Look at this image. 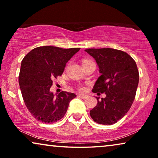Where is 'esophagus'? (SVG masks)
Returning a JSON list of instances; mask_svg holds the SVG:
<instances>
[{"mask_svg": "<svg viewBox=\"0 0 158 158\" xmlns=\"http://www.w3.org/2000/svg\"><path fill=\"white\" fill-rule=\"evenodd\" d=\"M78 96L79 97H81V98H83V99H86L88 98V96L87 95H83V94H79L78 95Z\"/></svg>", "mask_w": 158, "mask_h": 158, "instance_id": "obj_1", "label": "esophagus"}]
</instances>
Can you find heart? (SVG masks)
Instances as JSON below:
<instances>
[{"mask_svg":"<svg viewBox=\"0 0 158 158\" xmlns=\"http://www.w3.org/2000/svg\"><path fill=\"white\" fill-rule=\"evenodd\" d=\"M86 60H84V61H86ZM84 61H83V62H84ZM78 89H79V90H81V91H85L86 88H85V86L81 85H79Z\"/></svg>","mask_w":158,"mask_h":158,"instance_id":"heart-1","label":"heart"}]
</instances>
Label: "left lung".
Segmentation results:
<instances>
[{
	"mask_svg": "<svg viewBox=\"0 0 158 158\" xmlns=\"http://www.w3.org/2000/svg\"><path fill=\"white\" fill-rule=\"evenodd\" d=\"M96 60L101 75L92 91L106 94L90 111L95 122L114 124L124 117L135 100L139 83V71L132 57L125 52L111 48L87 49Z\"/></svg>",
	"mask_w": 158,
	"mask_h": 158,
	"instance_id": "8db88e82",
	"label": "left lung"
}]
</instances>
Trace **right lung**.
<instances>
[{"instance_id":"obj_1","label":"right lung","mask_w":158,"mask_h":158,"mask_svg":"<svg viewBox=\"0 0 158 158\" xmlns=\"http://www.w3.org/2000/svg\"><path fill=\"white\" fill-rule=\"evenodd\" d=\"M80 48L63 49L53 46L36 47L21 61L19 83L26 106L39 122H57L66 114L73 93H51L54 78L62 75L68 60Z\"/></svg>"}]
</instances>
